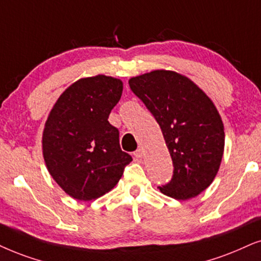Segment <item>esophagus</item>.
<instances>
[{"instance_id":"34e87169","label":"esophagus","mask_w":261,"mask_h":261,"mask_svg":"<svg viewBox=\"0 0 261 261\" xmlns=\"http://www.w3.org/2000/svg\"><path fill=\"white\" fill-rule=\"evenodd\" d=\"M134 156L137 158V159H140V158L143 156V149H141V148H140V149H137V150L134 153Z\"/></svg>"}]
</instances>
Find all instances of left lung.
Wrapping results in <instances>:
<instances>
[{
    "mask_svg": "<svg viewBox=\"0 0 261 261\" xmlns=\"http://www.w3.org/2000/svg\"><path fill=\"white\" fill-rule=\"evenodd\" d=\"M128 85L160 125L172 159L173 176L160 191L176 200L199 195L213 182L224 153L223 121L213 102L173 71H151Z\"/></svg>",
    "mask_w": 261,
    "mask_h": 261,
    "instance_id": "obj_1",
    "label": "left lung"
}]
</instances>
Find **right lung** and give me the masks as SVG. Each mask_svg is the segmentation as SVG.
Wrapping results in <instances>:
<instances>
[{
    "label": "right lung",
    "mask_w": 261,
    "mask_h": 261,
    "mask_svg": "<svg viewBox=\"0 0 261 261\" xmlns=\"http://www.w3.org/2000/svg\"><path fill=\"white\" fill-rule=\"evenodd\" d=\"M121 92L120 79L82 78L62 92L45 121L42 146L47 169L75 200L105 195L133 161L121 150L119 130L108 121Z\"/></svg>",
    "instance_id": "1"
}]
</instances>
